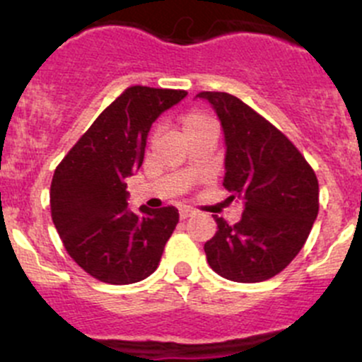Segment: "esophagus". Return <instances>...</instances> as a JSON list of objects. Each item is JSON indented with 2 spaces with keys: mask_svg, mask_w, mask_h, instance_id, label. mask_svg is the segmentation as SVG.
Returning <instances> with one entry per match:
<instances>
[{
  "mask_svg": "<svg viewBox=\"0 0 362 362\" xmlns=\"http://www.w3.org/2000/svg\"><path fill=\"white\" fill-rule=\"evenodd\" d=\"M178 214H180V218H189V217H192V215H196V210H192V208H189V206H184V208H180V211H178Z\"/></svg>",
  "mask_w": 362,
  "mask_h": 362,
  "instance_id": "1",
  "label": "esophagus"
}]
</instances>
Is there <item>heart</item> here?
<instances>
[{"label":"heart","mask_w":362,"mask_h":362,"mask_svg":"<svg viewBox=\"0 0 362 362\" xmlns=\"http://www.w3.org/2000/svg\"><path fill=\"white\" fill-rule=\"evenodd\" d=\"M208 124H211L210 120H208L206 115H203L202 112H187L184 113V115L180 117V126H182V131L185 133H189V131H194V129H199V127H204L208 126Z\"/></svg>","instance_id":"obj_1"}]
</instances>
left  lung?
<instances>
[{
  "label": "left lung",
  "instance_id": "left-lung-1",
  "mask_svg": "<svg viewBox=\"0 0 362 362\" xmlns=\"http://www.w3.org/2000/svg\"><path fill=\"white\" fill-rule=\"evenodd\" d=\"M226 140L224 187L243 203L229 226L214 215L217 233L204 243L210 268L233 282L279 275L303 249L319 214V182L301 152L272 122L236 96L204 90Z\"/></svg>",
  "mask_w": 362,
  "mask_h": 362
}]
</instances>
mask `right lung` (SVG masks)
Returning <instances> with one entry per match:
<instances>
[{
	"label": "right lung",
	"mask_w": 362,
	"mask_h": 362,
	"mask_svg": "<svg viewBox=\"0 0 362 362\" xmlns=\"http://www.w3.org/2000/svg\"><path fill=\"white\" fill-rule=\"evenodd\" d=\"M185 90L127 87L100 113L54 171L50 211L69 257L113 286L156 272L178 224V210L127 208L126 178L140 170L152 122Z\"/></svg>",
	"instance_id": "right-lung-1"
}]
</instances>
